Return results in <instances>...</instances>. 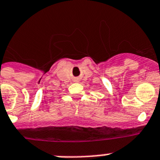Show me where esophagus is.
<instances>
[{"label":"esophagus","mask_w":160,"mask_h":160,"mask_svg":"<svg viewBox=\"0 0 160 160\" xmlns=\"http://www.w3.org/2000/svg\"><path fill=\"white\" fill-rule=\"evenodd\" d=\"M75 81H78V80H79V79H78V78H76V79H75Z\"/></svg>","instance_id":"esophagus-1"}]
</instances>
